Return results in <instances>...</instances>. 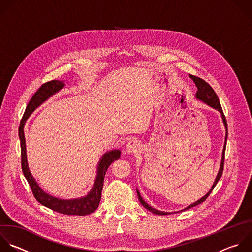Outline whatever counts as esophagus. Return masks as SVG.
<instances>
[{"mask_svg": "<svg viewBox=\"0 0 252 252\" xmlns=\"http://www.w3.org/2000/svg\"><path fill=\"white\" fill-rule=\"evenodd\" d=\"M140 149V143L137 140H130L126 146V151L128 154H133L138 152Z\"/></svg>", "mask_w": 252, "mask_h": 252, "instance_id": "obj_1", "label": "esophagus"}]
</instances>
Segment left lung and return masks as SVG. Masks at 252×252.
<instances>
[{"label": "left lung", "instance_id": "obj_1", "mask_svg": "<svg viewBox=\"0 0 252 252\" xmlns=\"http://www.w3.org/2000/svg\"><path fill=\"white\" fill-rule=\"evenodd\" d=\"M190 78L194 81V83L196 84V87L198 88V91L196 93V99L207 104L208 106L212 107L213 109L217 110L218 112H220V116H221V119H222V122H223V125H224V127H225V137H224V144H223V149H222V154H221V160H220V169H219V172H218V175L216 177V180L212 186V188L210 189V191L204 196L202 197L200 200L196 201L195 203L191 204L190 206H188L187 208H185L184 210H181L179 212H183V211H186V210H189L193 207H196L200 204H202L203 202L206 201V199L209 197V195L212 193L213 189L215 188V186L217 185L218 181L220 179L221 177V174H222V171H223V162H224V152H225V145H226V139H227V125H226V120H225V117L223 115V112H222V109L220 107V101H219V98L217 96V94L215 93V91L213 90V88L209 85V84L204 81L203 79L199 78V77H196V76H193V75H190ZM136 193H137V197H138V200L140 202V204L145 208L147 209L148 211H150L151 213L155 214V215H170L171 213H168V212H163V211H158L154 208H152L151 206H149L148 204H146V202L141 198L140 194H139V191L136 190ZM173 214V213H172Z\"/></svg>", "mask_w": 252, "mask_h": 252}]
</instances>
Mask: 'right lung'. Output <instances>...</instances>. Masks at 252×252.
<instances>
[{
	"instance_id": "obj_1",
	"label": "right lung",
	"mask_w": 252,
	"mask_h": 252,
	"mask_svg": "<svg viewBox=\"0 0 252 252\" xmlns=\"http://www.w3.org/2000/svg\"><path fill=\"white\" fill-rule=\"evenodd\" d=\"M64 86H65L64 81H59V80H52L50 82L44 83L29 102L19 127V136L21 140V151H22V169L26 179L28 180L32 188L33 196L41 205H43L44 207L52 211H55L57 213L64 214V215L86 216L95 212L99 207L106 172L109 168V166L114 161L120 158L121 156L120 150L114 149L103 154L97 167V176L91 191L85 197H81L78 199H70V200L59 199L57 197L51 196L46 192H44L39 187L35 179L32 177L29 168L28 159H27V147H26V138H25V132H24L27 120L40 105H42L51 96L59 92Z\"/></svg>"
}]
</instances>
